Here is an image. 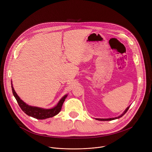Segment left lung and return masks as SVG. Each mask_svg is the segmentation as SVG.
Wrapping results in <instances>:
<instances>
[{"instance_id": "1", "label": "left lung", "mask_w": 152, "mask_h": 152, "mask_svg": "<svg viewBox=\"0 0 152 152\" xmlns=\"http://www.w3.org/2000/svg\"><path fill=\"white\" fill-rule=\"evenodd\" d=\"M129 107L130 106H129V107H127L126 109V110L124 111V113L121 115H120V116H118V117H115V118H96V120H100V121H111V120H115V119H117V118H120V117H121L122 116H123L126 113V112L127 111V110H129Z\"/></svg>"}]
</instances>
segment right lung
I'll list each match as a JSON object with an SVG mask.
<instances>
[{"instance_id":"right-lung-1","label":"right lung","mask_w":152,"mask_h":152,"mask_svg":"<svg viewBox=\"0 0 152 152\" xmlns=\"http://www.w3.org/2000/svg\"><path fill=\"white\" fill-rule=\"evenodd\" d=\"M11 88H12L13 95L15 98L21 110H22L28 115L37 119H39V120H43V119L50 118L57 115L61 111L62 104L65 101V100H66V97H67V94L65 95L59 101L56 106H55L53 108H51V109H44V108H41L39 107L29 106L26 103H25L22 100L20 99V98L18 96V95L17 94V93H15L13 88L12 82H11Z\"/></svg>"}]
</instances>
